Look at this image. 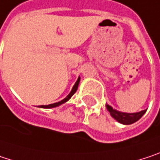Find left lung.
<instances>
[{
  "mask_svg": "<svg viewBox=\"0 0 160 160\" xmlns=\"http://www.w3.org/2000/svg\"><path fill=\"white\" fill-rule=\"evenodd\" d=\"M106 107L112 118H114L120 123H122L125 125L132 124V123L137 122L147 111V110H145L139 111V112H135V113H126V112H122V111L115 110L108 104H106Z\"/></svg>",
  "mask_w": 160,
  "mask_h": 160,
  "instance_id": "obj_1",
  "label": "left lung"
}]
</instances>
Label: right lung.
<instances>
[{"label": "right lung", "mask_w": 160, "mask_h": 160, "mask_svg": "<svg viewBox=\"0 0 160 160\" xmlns=\"http://www.w3.org/2000/svg\"><path fill=\"white\" fill-rule=\"evenodd\" d=\"M79 82H80V76L78 77V79H77V81L75 82V84H74V86L72 87V88L71 90V92L69 93V95L65 98H63L62 100H61V101H59V102H56V103H53V104H50V105H41V106H39V108H44V109H51V108H55V107H58V106H60V105H62V104H63V103H65L66 101H68L69 99L71 98V97L76 92V90L78 88V85H79Z\"/></svg>", "instance_id": "add662e5"}]
</instances>
